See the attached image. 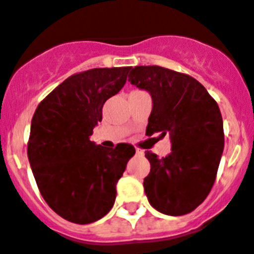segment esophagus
<instances>
[{
	"label": "esophagus",
	"mask_w": 254,
	"mask_h": 254,
	"mask_svg": "<svg viewBox=\"0 0 254 254\" xmlns=\"http://www.w3.org/2000/svg\"><path fill=\"white\" fill-rule=\"evenodd\" d=\"M135 153H137L138 156H143L144 151L142 148H135Z\"/></svg>",
	"instance_id": "1"
}]
</instances>
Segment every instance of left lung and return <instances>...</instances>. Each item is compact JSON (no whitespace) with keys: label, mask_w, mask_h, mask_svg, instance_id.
Here are the masks:
<instances>
[{"label":"left lung","mask_w":254,"mask_h":254,"mask_svg":"<svg viewBox=\"0 0 254 254\" xmlns=\"http://www.w3.org/2000/svg\"><path fill=\"white\" fill-rule=\"evenodd\" d=\"M129 81L152 98L146 134H169L172 152L151 164L143 187L151 205L168 216H183L203 203L212 190L223 152L225 135L218 104L189 74L159 65H138Z\"/></svg>","instance_id":"1"}]
</instances>
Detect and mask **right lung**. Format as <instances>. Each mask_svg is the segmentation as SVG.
Masks as SVG:
<instances>
[{"mask_svg": "<svg viewBox=\"0 0 254 254\" xmlns=\"http://www.w3.org/2000/svg\"><path fill=\"white\" fill-rule=\"evenodd\" d=\"M130 67L93 68L64 80L38 104L28 160L42 197L73 223L101 219L116 199V183L134 156L131 144L104 148L90 140L102 108L127 82Z\"/></svg>", "mask_w": 254, "mask_h": 254, "instance_id": "right-lung-1", "label": "right lung"}]
</instances>
